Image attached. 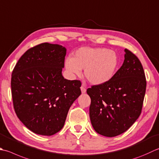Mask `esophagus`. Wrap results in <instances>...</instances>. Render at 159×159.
I'll list each match as a JSON object with an SVG mask.
<instances>
[{"label":"esophagus","instance_id":"esophagus-1","mask_svg":"<svg viewBox=\"0 0 159 159\" xmlns=\"http://www.w3.org/2000/svg\"><path fill=\"white\" fill-rule=\"evenodd\" d=\"M80 89H81V92L83 93V94H85V93L86 92V89H85V88L83 85H82L81 87H80Z\"/></svg>","mask_w":159,"mask_h":159}]
</instances>
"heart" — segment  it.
<instances>
[{
	"label": "heart",
	"mask_w": 159,
	"mask_h": 159,
	"mask_svg": "<svg viewBox=\"0 0 159 159\" xmlns=\"http://www.w3.org/2000/svg\"><path fill=\"white\" fill-rule=\"evenodd\" d=\"M119 65L116 52L105 48H80L74 57L65 61V67L71 76H79L84 69V76L92 85H102L114 75Z\"/></svg>",
	"instance_id": "obj_1"
}]
</instances>
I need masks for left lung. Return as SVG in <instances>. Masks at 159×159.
<instances>
[{
  "instance_id": "left-lung-1",
  "label": "left lung",
  "mask_w": 159,
  "mask_h": 159,
  "mask_svg": "<svg viewBox=\"0 0 159 159\" xmlns=\"http://www.w3.org/2000/svg\"><path fill=\"white\" fill-rule=\"evenodd\" d=\"M125 60L111 79L87 89L91 98L89 117L99 134L114 137L127 131L141 113L146 89L139 59L125 49Z\"/></svg>"
}]
</instances>
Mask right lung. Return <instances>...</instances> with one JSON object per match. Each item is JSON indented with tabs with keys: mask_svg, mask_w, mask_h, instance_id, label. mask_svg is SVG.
<instances>
[{
	"mask_svg": "<svg viewBox=\"0 0 159 159\" xmlns=\"http://www.w3.org/2000/svg\"><path fill=\"white\" fill-rule=\"evenodd\" d=\"M66 48L44 43L25 52L11 80L15 112L28 129L52 136L63 128L74 101L81 94L80 80L64 79Z\"/></svg>",
	"mask_w": 159,
	"mask_h": 159,
	"instance_id": "obj_1",
	"label": "right lung"
}]
</instances>
